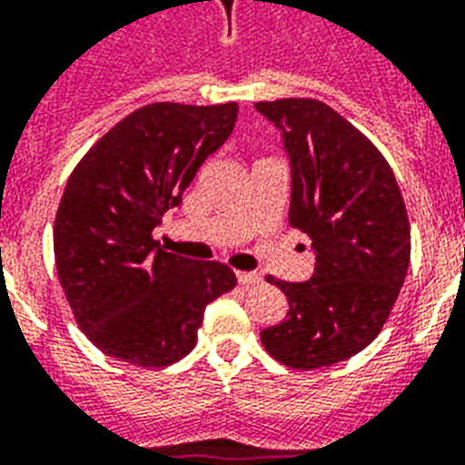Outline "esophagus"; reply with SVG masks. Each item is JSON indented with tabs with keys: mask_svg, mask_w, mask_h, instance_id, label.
Listing matches in <instances>:
<instances>
[{
	"mask_svg": "<svg viewBox=\"0 0 465 465\" xmlns=\"http://www.w3.org/2000/svg\"><path fill=\"white\" fill-rule=\"evenodd\" d=\"M236 280H239V285H256V282H261V275L258 272H248V271H239L236 272Z\"/></svg>",
	"mask_w": 465,
	"mask_h": 465,
	"instance_id": "1",
	"label": "esophagus"
}]
</instances>
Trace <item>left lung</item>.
<instances>
[{
    "label": "left lung",
    "mask_w": 465,
    "mask_h": 465,
    "mask_svg": "<svg viewBox=\"0 0 465 465\" xmlns=\"http://www.w3.org/2000/svg\"><path fill=\"white\" fill-rule=\"evenodd\" d=\"M280 131L290 165V226L312 239L314 272L275 282L285 319L261 331L282 366H334L385 324L410 265V222L398 180L378 148L317 99L258 102Z\"/></svg>",
    "instance_id": "1"
}]
</instances>
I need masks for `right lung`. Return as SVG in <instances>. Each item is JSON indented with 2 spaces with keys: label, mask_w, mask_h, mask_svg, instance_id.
<instances>
[{
  "label": "right lung",
  "mask_w": 465,
  "mask_h": 465,
  "mask_svg": "<svg viewBox=\"0 0 465 465\" xmlns=\"http://www.w3.org/2000/svg\"><path fill=\"white\" fill-rule=\"evenodd\" d=\"M236 116V102L141 106L67 180L53 229L55 268L77 324L106 356L143 368L175 363L194 349L204 307L236 285L226 265L165 253L153 241Z\"/></svg>",
  "instance_id": "add662e5"
}]
</instances>
